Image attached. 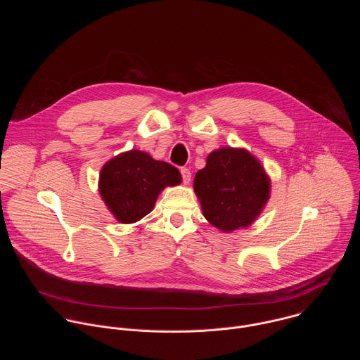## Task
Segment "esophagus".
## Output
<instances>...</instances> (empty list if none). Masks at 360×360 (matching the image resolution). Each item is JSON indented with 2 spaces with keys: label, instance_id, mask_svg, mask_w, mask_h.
Here are the masks:
<instances>
[{
  "label": "esophagus",
  "instance_id": "1",
  "mask_svg": "<svg viewBox=\"0 0 360 360\" xmlns=\"http://www.w3.org/2000/svg\"><path fill=\"white\" fill-rule=\"evenodd\" d=\"M181 175H182V181L185 185L189 184L191 181V171L188 168H181Z\"/></svg>",
  "mask_w": 360,
  "mask_h": 360
}]
</instances>
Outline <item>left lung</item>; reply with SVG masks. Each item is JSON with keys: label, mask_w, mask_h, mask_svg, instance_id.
Listing matches in <instances>:
<instances>
[{"label": "left lung", "mask_w": 360, "mask_h": 360, "mask_svg": "<svg viewBox=\"0 0 360 360\" xmlns=\"http://www.w3.org/2000/svg\"><path fill=\"white\" fill-rule=\"evenodd\" d=\"M203 217L224 232L246 228L259 217L271 193L261 162L242 148L212 150L193 179Z\"/></svg>", "instance_id": "left-lung-1"}]
</instances>
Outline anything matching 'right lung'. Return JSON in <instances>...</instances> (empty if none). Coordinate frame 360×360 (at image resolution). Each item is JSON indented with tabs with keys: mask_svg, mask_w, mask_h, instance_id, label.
<instances>
[{
	"mask_svg": "<svg viewBox=\"0 0 360 360\" xmlns=\"http://www.w3.org/2000/svg\"><path fill=\"white\" fill-rule=\"evenodd\" d=\"M179 171L155 161L138 149L122 152L108 161L99 174V193L121 224H134L148 215L158 195L168 185L181 184Z\"/></svg>",
	"mask_w": 360,
	"mask_h": 360,
	"instance_id": "add662e5",
	"label": "right lung"
}]
</instances>
